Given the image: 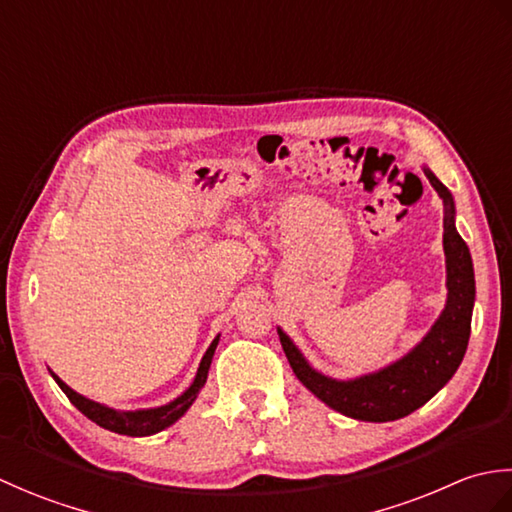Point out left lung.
Wrapping results in <instances>:
<instances>
[{
  "label": "left lung",
  "mask_w": 512,
  "mask_h": 512,
  "mask_svg": "<svg viewBox=\"0 0 512 512\" xmlns=\"http://www.w3.org/2000/svg\"><path fill=\"white\" fill-rule=\"evenodd\" d=\"M424 176L444 204V255H447V306L427 336L409 354L374 374L352 380L325 376L303 358L290 336L277 328L279 341L292 372L314 396L347 418L365 422H389L409 416L449 383L458 372L471 336L475 303L473 259L455 228V204L451 191L424 167Z\"/></svg>",
  "instance_id": "8db88e82"
}]
</instances>
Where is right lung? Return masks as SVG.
<instances>
[{"label":"right lung","instance_id":"right-lung-1","mask_svg":"<svg viewBox=\"0 0 512 512\" xmlns=\"http://www.w3.org/2000/svg\"><path fill=\"white\" fill-rule=\"evenodd\" d=\"M217 343H220V334L215 336L213 343L209 345V350H206V354L202 356L198 374H195L191 387L184 391L182 396H178L176 400H171V402H167V405L154 407V409L118 411V409H112V407H105V405H101V402H94L90 398L76 394V391L65 385L57 374H54V372H50V374H52L54 380H57V385L61 387L63 394L70 398L72 405L79 409L83 416H88L92 422L99 424V427H103L107 431H114V433H121V436H132V438L154 436V433L167 429V427H171L173 422L180 420L184 413H187V409L193 405L195 398H198L200 389L206 383V376H209V367H211Z\"/></svg>","mask_w":512,"mask_h":512}]
</instances>
